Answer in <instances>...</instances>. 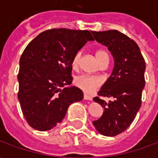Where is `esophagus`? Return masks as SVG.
Wrapping results in <instances>:
<instances>
[{"label": "esophagus", "mask_w": 158, "mask_h": 158, "mask_svg": "<svg viewBox=\"0 0 158 158\" xmlns=\"http://www.w3.org/2000/svg\"><path fill=\"white\" fill-rule=\"evenodd\" d=\"M84 99H85V100H89V101H92V97L85 93V94H84Z\"/></svg>", "instance_id": "1"}]
</instances>
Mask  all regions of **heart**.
<instances>
[{
    "instance_id": "1",
    "label": "heart",
    "mask_w": 158,
    "mask_h": 158,
    "mask_svg": "<svg viewBox=\"0 0 158 158\" xmlns=\"http://www.w3.org/2000/svg\"><path fill=\"white\" fill-rule=\"evenodd\" d=\"M81 53L77 52L75 55L73 56L72 59V67L73 69H77L79 67V60H80ZM96 59L98 62H101V60L104 56H107V54L105 51L103 50H98L96 52ZM103 84V79L99 77V76L95 75H83L78 76L75 79V85L77 87H79V89H81L83 91L86 93H92L96 90L97 88H99L100 86Z\"/></svg>"
}]
</instances>
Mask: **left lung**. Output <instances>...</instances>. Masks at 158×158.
<instances>
[{
    "mask_svg": "<svg viewBox=\"0 0 158 158\" xmlns=\"http://www.w3.org/2000/svg\"><path fill=\"white\" fill-rule=\"evenodd\" d=\"M98 43L107 47L114 59L113 73L98 96L113 97L106 103L99 96L93 101L103 106L102 116L93 124L102 135L116 136L129 128L141 106L146 62L139 46L118 30L91 32Z\"/></svg>",
    "mask_w": 158,
    "mask_h": 158,
    "instance_id": "obj_1",
    "label": "left lung"
}]
</instances>
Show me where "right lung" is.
Here are the masks:
<instances>
[{"label": "right lung", "mask_w": 158, "mask_h": 158, "mask_svg": "<svg viewBox=\"0 0 158 158\" xmlns=\"http://www.w3.org/2000/svg\"><path fill=\"white\" fill-rule=\"evenodd\" d=\"M94 40L88 30L52 29L35 37L19 61V98L24 118L33 129L46 131L64 118L69 106L83 100L72 84V59Z\"/></svg>", "instance_id": "obj_1"}]
</instances>
